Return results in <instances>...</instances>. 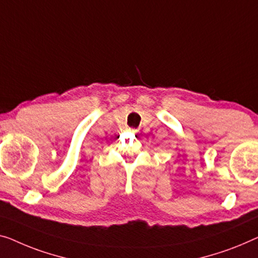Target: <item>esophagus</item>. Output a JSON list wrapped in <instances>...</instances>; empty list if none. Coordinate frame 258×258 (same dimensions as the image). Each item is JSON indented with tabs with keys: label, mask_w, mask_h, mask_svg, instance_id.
<instances>
[{
	"label": "esophagus",
	"mask_w": 258,
	"mask_h": 258,
	"mask_svg": "<svg viewBox=\"0 0 258 258\" xmlns=\"http://www.w3.org/2000/svg\"><path fill=\"white\" fill-rule=\"evenodd\" d=\"M128 131H130V132H132V133H137L138 132V130H134V128H128Z\"/></svg>",
	"instance_id": "34e87169"
}]
</instances>
